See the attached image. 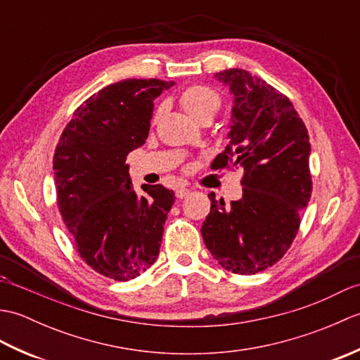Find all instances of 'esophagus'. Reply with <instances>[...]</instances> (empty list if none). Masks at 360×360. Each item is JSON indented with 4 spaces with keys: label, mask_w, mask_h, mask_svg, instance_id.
Listing matches in <instances>:
<instances>
[{
    "label": "esophagus",
    "mask_w": 360,
    "mask_h": 360,
    "mask_svg": "<svg viewBox=\"0 0 360 360\" xmlns=\"http://www.w3.org/2000/svg\"><path fill=\"white\" fill-rule=\"evenodd\" d=\"M190 195V190L186 188V187H179L176 188V198H179V200H184L186 196Z\"/></svg>",
    "instance_id": "34e87169"
}]
</instances>
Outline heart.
I'll use <instances>...</instances> for the list:
<instances>
[{"instance_id": "1", "label": "heart", "mask_w": 360, "mask_h": 360, "mask_svg": "<svg viewBox=\"0 0 360 360\" xmlns=\"http://www.w3.org/2000/svg\"><path fill=\"white\" fill-rule=\"evenodd\" d=\"M179 105L190 119L200 124L204 119L213 120L217 116L221 108V97L209 86L195 85L181 94Z\"/></svg>"}]
</instances>
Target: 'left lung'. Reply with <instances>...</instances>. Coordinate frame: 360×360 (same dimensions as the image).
Listing matches in <instances>:
<instances>
[{
  "mask_svg": "<svg viewBox=\"0 0 360 360\" xmlns=\"http://www.w3.org/2000/svg\"><path fill=\"white\" fill-rule=\"evenodd\" d=\"M215 79L233 105L229 145L212 167L243 168V196L226 205L209 195L201 235L226 271L250 275L277 263L295 238L312 192L311 143L294 105L263 79L238 68Z\"/></svg>",
  "mask_w": 360,
  "mask_h": 360,
  "instance_id": "8db88e82",
  "label": "left lung"
}]
</instances>
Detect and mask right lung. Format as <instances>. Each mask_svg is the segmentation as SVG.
Listing matches in <instances>:
<instances>
[{"label": "right lung", "instance_id": "add662e5", "mask_svg": "<svg viewBox=\"0 0 360 360\" xmlns=\"http://www.w3.org/2000/svg\"><path fill=\"white\" fill-rule=\"evenodd\" d=\"M174 82L125 79L83 102L53 155L57 204L83 262L127 281L156 262L173 190L133 188L129 151L148 137L155 98Z\"/></svg>", "mask_w": 360, "mask_h": 360}]
</instances>
